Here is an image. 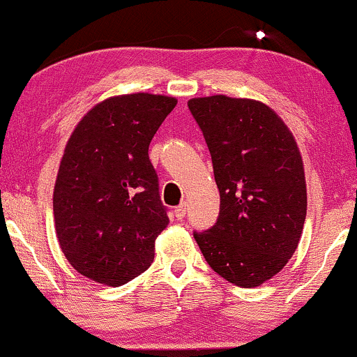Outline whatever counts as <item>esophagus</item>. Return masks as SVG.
I'll return each mask as SVG.
<instances>
[{
    "label": "esophagus",
    "instance_id": "1",
    "mask_svg": "<svg viewBox=\"0 0 357 357\" xmlns=\"http://www.w3.org/2000/svg\"><path fill=\"white\" fill-rule=\"evenodd\" d=\"M186 211H188V204L186 203H181V204H179V206H176V210H174L176 218L183 220L184 216H186Z\"/></svg>",
    "mask_w": 357,
    "mask_h": 357
}]
</instances>
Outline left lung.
Returning <instances> with one entry per match:
<instances>
[{"instance_id": "left-lung-1", "label": "left lung", "mask_w": 357, "mask_h": 357, "mask_svg": "<svg viewBox=\"0 0 357 357\" xmlns=\"http://www.w3.org/2000/svg\"><path fill=\"white\" fill-rule=\"evenodd\" d=\"M210 149L220 215L195 231L208 265L252 289L285 267L307 215L304 162L289 127L268 105L227 96L188 102Z\"/></svg>"}]
</instances>
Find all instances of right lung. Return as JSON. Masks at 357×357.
<instances>
[{"mask_svg":"<svg viewBox=\"0 0 357 357\" xmlns=\"http://www.w3.org/2000/svg\"><path fill=\"white\" fill-rule=\"evenodd\" d=\"M176 104L144 92L110 97L85 114L65 146L53 190L56 238L90 280L124 285L153 264L169 218L147 153Z\"/></svg>","mask_w":357,"mask_h":357,"instance_id":"1","label":"right lung"}]
</instances>
